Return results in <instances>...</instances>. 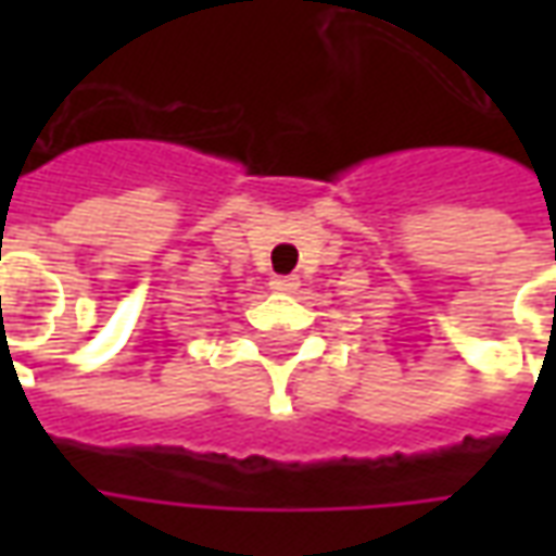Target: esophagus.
<instances>
[{"instance_id":"esophagus-1","label":"esophagus","mask_w":556,"mask_h":556,"mask_svg":"<svg viewBox=\"0 0 556 556\" xmlns=\"http://www.w3.org/2000/svg\"><path fill=\"white\" fill-rule=\"evenodd\" d=\"M301 286V279L298 277H274L270 279V289L279 291V294H291V291H298Z\"/></svg>"}]
</instances>
